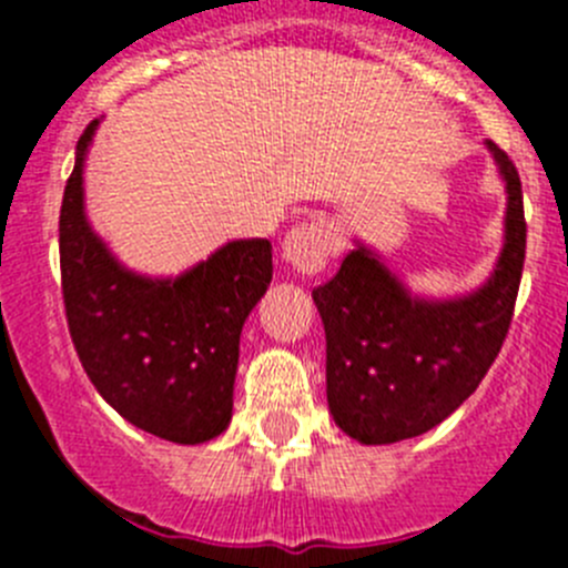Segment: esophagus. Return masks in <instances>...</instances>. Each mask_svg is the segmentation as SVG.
<instances>
[{
	"label": "esophagus",
	"instance_id": "1",
	"mask_svg": "<svg viewBox=\"0 0 568 568\" xmlns=\"http://www.w3.org/2000/svg\"><path fill=\"white\" fill-rule=\"evenodd\" d=\"M335 250V233L329 227V222L324 219H307V222H298L284 241H281V253L284 261L293 264L298 273L315 275L327 267L329 255Z\"/></svg>",
	"mask_w": 568,
	"mask_h": 568
}]
</instances>
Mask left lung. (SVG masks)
<instances>
[{
	"label": "left lung",
	"mask_w": 568,
	"mask_h": 568,
	"mask_svg": "<svg viewBox=\"0 0 568 568\" xmlns=\"http://www.w3.org/2000/svg\"><path fill=\"white\" fill-rule=\"evenodd\" d=\"M506 182V239L495 273L464 298L424 301L364 244L313 290L327 333V400L335 424L361 444L429 433L469 398L509 333L526 258L520 175L486 142Z\"/></svg>",
	"instance_id": "left-lung-1"
}]
</instances>
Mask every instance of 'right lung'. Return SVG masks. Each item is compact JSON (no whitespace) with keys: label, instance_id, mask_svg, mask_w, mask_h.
Returning a JSON list of instances; mask_svg holds the SVG:
<instances>
[{"label":"right lung","instance_id":"add662e5","mask_svg":"<svg viewBox=\"0 0 568 568\" xmlns=\"http://www.w3.org/2000/svg\"><path fill=\"white\" fill-rule=\"evenodd\" d=\"M77 144L59 213L68 327L84 373L133 426L173 444H204L233 418L239 338L273 278L267 239L230 241L179 278H144L110 255L84 215V155Z\"/></svg>","mask_w":568,"mask_h":568}]
</instances>
